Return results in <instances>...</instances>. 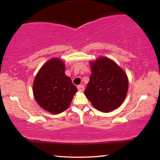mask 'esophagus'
<instances>
[{
  "label": "esophagus",
  "mask_w": 160,
  "mask_h": 160,
  "mask_svg": "<svg viewBox=\"0 0 160 160\" xmlns=\"http://www.w3.org/2000/svg\"><path fill=\"white\" fill-rule=\"evenodd\" d=\"M78 90L80 91V92H82L84 90H85V87H84V85H80L78 86Z\"/></svg>",
  "instance_id": "1"
}]
</instances>
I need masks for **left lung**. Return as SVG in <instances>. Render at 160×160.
Returning <instances> with one entry per match:
<instances>
[{"mask_svg":"<svg viewBox=\"0 0 160 160\" xmlns=\"http://www.w3.org/2000/svg\"><path fill=\"white\" fill-rule=\"evenodd\" d=\"M92 75L85 90L87 98L97 110L109 112L123 102L128 88L127 75L114 61L99 57L91 62Z\"/></svg>","mask_w":160,"mask_h":160,"instance_id":"left-lung-1","label":"left lung"}]
</instances>
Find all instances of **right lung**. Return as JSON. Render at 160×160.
Returning a JSON list of instances; mask_svg holds the SVG:
<instances>
[{
	"label": "right lung",
	"mask_w": 160,
	"mask_h": 160,
	"mask_svg": "<svg viewBox=\"0 0 160 160\" xmlns=\"http://www.w3.org/2000/svg\"><path fill=\"white\" fill-rule=\"evenodd\" d=\"M78 89L65 74V64L54 58L38 72L33 83V94L38 104L54 114L62 113L70 106Z\"/></svg>",
	"instance_id": "add662e5"
}]
</instances>
